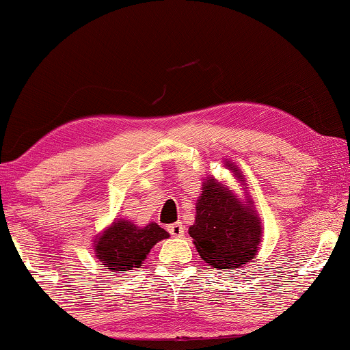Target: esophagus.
Wrapping results in <instances>:
<instances>
[{
    "mask_svg": "<svg viewBox=\"0 0 350 350\" xmlns=\"http://www.w3.org/2000/svg\"><path fill=\"white\" fill-rule=\"evenodd\" d=\"M169 233L175 238H181L185 234V226L181 225V221H176V224L169 225Z\"/></svg>",
    "mask_w": 350,
    "mask_h": 350,
    "instance_id": "1",
    "label": "esophagus"
}]
</instances>
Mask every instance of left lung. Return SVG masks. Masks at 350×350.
<instances>
[{"instance_id": "1", "label": "left lung", "mask_w": 350, "mask_h": 350, "mask_svg": "<svg viewBox=\"0 0 350 350\" xmlns=\"http://www.w3.org/2000/svg\"><path fill=\"white\" fill-rule=\"evenodd\" d=\"M239 181L238 167L225 161ZM199 256L214 269H238L249 264L257 254L262 221L252 201L241 202L231 189L215 178L202 181V193L196 202V220L189 226Z\"/></svg>"}]
</instances>
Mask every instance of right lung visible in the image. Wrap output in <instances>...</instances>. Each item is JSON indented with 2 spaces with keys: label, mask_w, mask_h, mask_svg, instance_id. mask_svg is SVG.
Masks as SVG:
<instances>
[{
  "label": "right lung",
  "mask_w": 350,
  "mask_h": 350,
  "mask_svg": "<svg viewBox=\"0 0 350 350\" xmlns=\"http://www.w3.org/2000/svg\"><path fill=\"white\" fill-rule=\"evenodd\" d=\"M169 233L157 224L143 228L129 220L119 219L94 239V254L111 271L139 269L156 243L169 238Z\"/></svg>",
  "instance_id": "add662e5"
}]
</instances>
